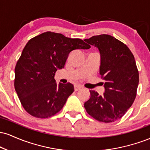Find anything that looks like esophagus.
<instances>
[{"label": "esophagus", "instance_id": "obj_1", "mask_svg": "<svg viewBox=\"0 0 150 150\" xmlns=\"http://www.w3.org/2000/svg\"><path fill=\"white\" fill-rule=\"evenodd\" d=\"M82 86L80 85H75V91H78L80 90V89H82Z\"/></svg>", "mask_w": 150, "mask_h": 150}]
</instances>
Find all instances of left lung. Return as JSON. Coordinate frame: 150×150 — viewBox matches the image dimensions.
Returning a JSON list of instances; mask_svg holds the SVG:
<instances>
[{
    "mask_svg": "<svg viewBox=\"0 0 150 150\" xmlns=\"http://www.w3.org/2000/svg\"><path fill=\"white\" fill-rule=\"evenodd\" d=\"M85 41L99 50V72L105 92L99 95L90 90V98L84 106L98 121L112 123L124 116L137 95L139 73L135 58L125 44L108 34L93 36Z\"/></svg>",
    "mask_w": 150,
    "mask_h": 150,
    "instance_id": "left-lung-1",
    "label": "left lung"
}]
</instances>
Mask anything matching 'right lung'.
<instances>
[{"label":"right lung","mask_w":150,"mask_h":150,"mask_svg":"<svg viewBox=\"0 0 150 150\" xmlns=\"http://www.w3.org/2000/svg\"><path fill=\"white\" fill-rule=\"evenodd\" d=\"M91 46L80 39L46 32L27 43L15 68L14 85L22 106L31 116L47 118L62 109L74 92L70 82L57 85V70L64 68L69 53Z\"/></svg>","instance_id":"add662e5"}]
</instances>
